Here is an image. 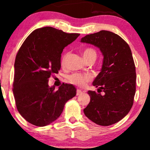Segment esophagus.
<instances>
[{"label": "esophagus", "instance_id": "esophagus-1", "mask_svg": "<svg viewBox=\"0 0 150 150\" xmlns=\"http://www.w3.org/2000/svg\"><path fill=\"white\" fill-rule=\"evenodd\" d=\"M82 92L80 90V89H77V91H76V95H77V96L80 95V94H82Z\"/></svg>", "mask_w": 150, "mask_h": 150}]
</instances>
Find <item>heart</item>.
Returning a JSON list of instances; mask_svg holds the SVG:
<instances>
[{"mask_svg":"<svg viewBox=\"0 0 150 150\" xmlns=\"http://www.w3.org/2000/svg\"><path fill=\"white\" fill-rule=\"evenodd\" d=\"M82 54H83L84 58L87 61L91 59L95 60L96 58H97V51L93 48H86L83 50ZM65 58V56H64L62 59V64L64 63ZM68 80H69L70 83L73 84V85L78 86V87H85L87 85V83H88L89 82L92 80V76L89 74H82L77 73L70 75L69 77H68Z\"/></svg>","mask_w":150,"mask_h":150,"instance_id":"b5f03b06","label":"heart"}]
</instances>
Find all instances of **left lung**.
<instances>
[{"label": "left lung", "instance_id": "left-lung-1", "mask_svg": "<svg viewBox=\"0 0 150 150\" xmlns=\"http://www.w3.org/2000/svg\"><path fill=\"white\" fill-rule=\"evenodd\" d=\"M81 42L99 48L104 56L102 68L93 82L99 87L98 93L88 91L90 101L84 113L99 125L114 124L128 114L133 104L136 73L131 50L120 36L109 31L87 34Z\"/></svg>", "mask_w": 150, "mask_h": 150}]
</instances>
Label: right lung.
I'll return each mask as SVG.
<instances>
[{
	"label": "right lung",
	"mask_w": 150,
	"mask_h": 150,
	"mask_svg": "<svg viewBox=\"0 0 150 150\" xmlns=\"http://www.w3.org/2000/svg\"><path fill=\"white\" fill-rule=\"evenodd\" d=\"M79 36L42 27L33 31L19 49L13 91L18 111L31 124L42 127L51 123L61 116L65 103L76 95L73 85L63 83L56 90L48 82L61 69L63 49Z\"/></svg>",
	"instance_id": "obj_1"
}]
</instances>
